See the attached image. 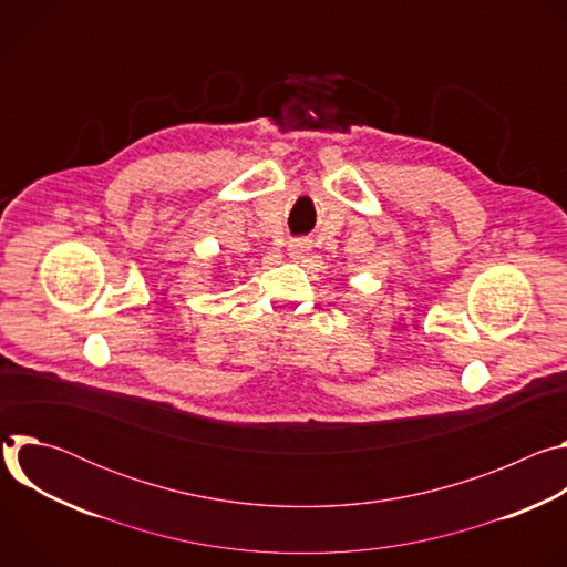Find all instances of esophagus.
<instances>
[{
  "label": "esophagus",
  "mask_w": 567,
  "mask_h": 567,
  "mask_svg": "<svg viewBox=\"0 0 567 567\" xmlns=\"http://www.w3.org/2000/svg\"><path fill=\"white\" fill-rule=\"evenodd\" d=\"M309 249H311L309 239H291L289 241V256L291 258H305L309 254Z\"/></svg>",
  "instance_id": "esophagus-1"
}]
</instances>
